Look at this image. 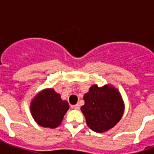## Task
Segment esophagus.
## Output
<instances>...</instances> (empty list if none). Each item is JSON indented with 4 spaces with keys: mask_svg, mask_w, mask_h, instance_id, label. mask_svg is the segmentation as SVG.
<instances>
[{
    "mask_svg": "<svg viewBox=\"0 0 154 154\" xmlns=\"http://www.w3.org/2000/svg\"><path fill=\"white\" fill-rule=\"evenodd\" d=\"M72 108H73V109H79L80 105H79V104H77V105H73V106H72Z\"/></svg>",
    "mask_w": 154,
    "mask_h": 154,
    "instance_id": "34e87169",
    "label": "esophagus"
}]
</instances>
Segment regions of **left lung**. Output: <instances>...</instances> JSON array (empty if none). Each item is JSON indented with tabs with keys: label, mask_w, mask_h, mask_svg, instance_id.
<instances>
[{
	"label": "left lung",
	"mask_w": 154,
	"mask_h": 154,
	"mask_svg": "<svg viewBox=\"0 0 154 154\" xmlns=\"http://www.w3.org/2000/svg\"><path fill=\"white\" fill-rule=\"evenodd\" d=\"M85 105L81 107L87 125L97 133H105L120 122L125 104L119 90L112 85L99 87L93 85L84 94Z\"/></svg>",
	"instance_id": "8db88e82"
}]
</instances>
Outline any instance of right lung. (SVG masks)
<instances>
[{
	"mask_svg": "<svg viewBox=\"0 0 154 154\" xmlns=\"http://www.w3.org/2000/svg\"><path fill=\"white\" fill-rule=\"evenodd\" d=\"M69 109V103L52 88L42 89L30 103V112L37 124L45 128L55 129L61 124Z\"/></svg>",
	"mask_w": 154,
	"mask_h": 154,
	"instance_id": "obj_1",
	"label": "right lung"
}]
</instances>
